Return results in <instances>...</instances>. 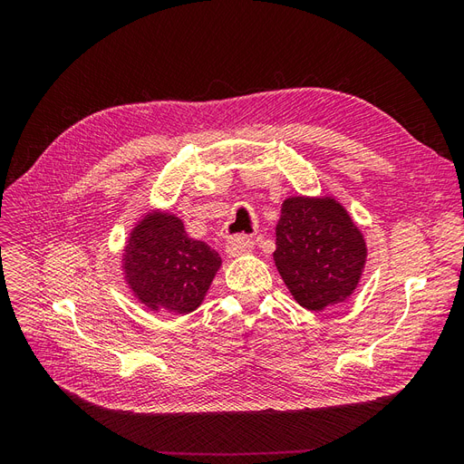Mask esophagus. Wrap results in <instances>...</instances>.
I'll return each instance as SVG.
<instances>
[{"label":"esophagus","mask_w":464,"mask_h":464,"mask_svg":"<svg viewBox=\"0 0 464 464\" xmlns=\"http://www.w3.org/2000/svg\"><path fill=\"white\" fill-rule=\"evenodd\" d=\"M251 247H254V242H251L249 237H246V236H234V237H230V240L227 242V256L228 257H240V256L247 254Z\"/></svg>","instance_id":"1"}]
</instances>
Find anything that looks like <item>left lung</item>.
Returning a JSON list of instances; mask_svg holds the SVG:
<instances>
[{"label": "left lung", "mask_w": 464, "mask_h": 464, "mask_svg": "<svg viewBox=\"0 0 464 464\" xmlns=\"http://www.w3.org/2000/svg\"><path fill=\"white\" fill-rule=\"evenodd\" d=\"M366 257L363 234L334 198L285 199L273 259L294 300L305 310L321 312L353 296Z\"/></svg>", "instance_id": "8db88e82"}]
</instances>
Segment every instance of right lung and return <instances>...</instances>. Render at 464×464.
Returning <instances> with one entry per match:
<instances>
[{
	"label": "right lung",
	"mask_w": 464,
	"mask_h": 464,
	"mask_svg": "<svg viewBox=\"0 0 464 464\" xmlns=\"http://www.w3.org/2000/svg\"><path fill=\"white\" fill-rule=\"evenodd\" d=\"M222 259L205 242L188 236L168 210H150L125 242V285L149 312L186 315L203 304Z\"/></svg>",
	"instance_id": "add662e5"
}]
</instances>
